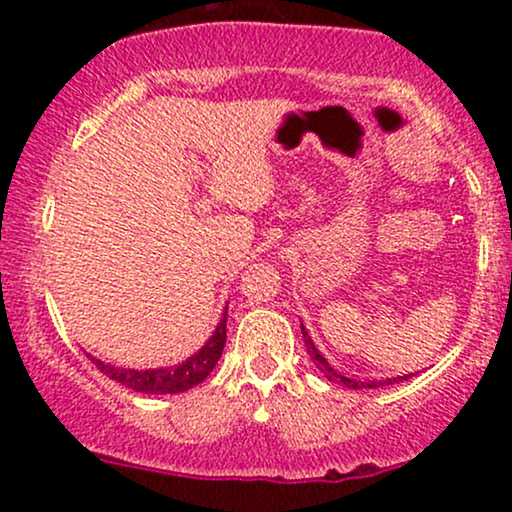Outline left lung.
<instances>
[{"label": "left lung", "instance_id": "1", "mask_svg": "<svg viewBox=\"0 0 512 512\" xmlns=\"http://www.w3.org/2000/svg\"><path fill=\"white\" fill-rule=\"evenodd\" d=\"M301 330H303V339H305V349H308L310 358H313L315 366L320 368L322 373H325V378L332 380V383H342L344 387H349V390H363V387H383V385H395V383H399V380H407V375H399V378H387V380H370V383H361V380L346 378V375L337 373V370H334V368L330 366V363H327V358L322 356L320 351L315 349L313 339L308 337V332H305V327H301Z\"/></svg>", "mask_w": 512, "mask_h": 512}]
</instances>
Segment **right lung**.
I'll return each instance as SVG.
<instances>
[{
	"label": "right lung",
	"mask_w": 512,
	"mask_h": 512,
	"mask_svg": "<svg viewBox=\"0 0 512 512\" xmlns=\"http://www.w3.org/2000/svg\"><path fill=\"white\" fill-rule=\"evenodd\" d=\"M226 315L223 313L219 327L211 334V339L202 349L197 351L195 356L187 358L180 366L170 368H158V370H129V368H115L110 363L98 361V358H91L93 366H96L101 373L108 375L115 383L129 387L134 392H146V395H175V392H185L190 387L202 383L204 378L214 370L216 361L221 358L223 344H226Z\"/></svg>",
	"instance_id": "1"
}]
</instances>
